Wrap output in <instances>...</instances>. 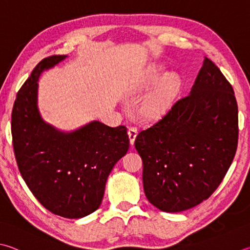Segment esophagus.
<instances>
[{
  "instance_id": "obj_1",
  "label": "esophagus",
  "mask_w": 250,
  "mask_h": 250,
  "mask_svg": "<svg viewBox=\"0 0 250 250\" xmlns=\"http://www.w3.org/2000/svg\"><path fill=\"white\" fill-rule=\"evenodd\" d=\"M128 134H129L130 143L133 145L134 140H135V138H137V134H138V128H137V126H130L129 130H128Z\"/></svg>"
}]
</instances>
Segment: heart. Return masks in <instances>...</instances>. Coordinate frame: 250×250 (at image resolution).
Instances as JSON below:
<instances>
[{
  "label": "heart",
  "mask_w": 250,
  "mask_h": 250,
  "mask_svg": "<svg viewBox=\"0 0 250 250\" xmlns=\"http://www.w3.org/2000/svg\"><path fill=\"white\" fill-rule=\"evenodd\" d=\"M162 80V74L157 71H151L148 83L156 84ZM179 90V81L176 76H168L161 82L157 88L147 95L140 104V115L145 119H156L167 112Z\"/></svg>",
  "instance_id": "heart-1"
}]
</instances>
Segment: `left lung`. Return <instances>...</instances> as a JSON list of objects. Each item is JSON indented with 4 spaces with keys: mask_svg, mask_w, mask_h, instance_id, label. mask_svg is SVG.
<instances>
[{
    "mask_svg": "<svg viewBox=\"0 0 250 250\" xmlns=\"http://www.w3.org/2000/svg\"><path fill=\"white\" fill-rule=\"evenodd\" d=\"M237 143L233 87L206 58L190 94L135 138L147 200L170 213L207 200L228 172Z\"/></svg>",
    "mask_w": 250,
    "mask_h": 250,
    "instance_id": "8db88e82",
    "label": "left lung"
}]
</instances>
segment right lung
<instances>
[{"instance_id":"right-lung-1","label":"right lung","mask_w":250,"mask_h":250,"mask_svg":"<svg viewBox=\"0 0 250 250\" xmlns=\"http://www.w3.org/2000/svg\"><path fill=\"white\" fill-rule=\"evenodd\" d=\"M65 58H44L35 66L17 93L11 130L18 169L36 199L53 214L80 219L101 206L108 176L128 152L130 140L125 125L94 121L63 133L43 122L38 78Z\"/></svg>"}]
</instances>
